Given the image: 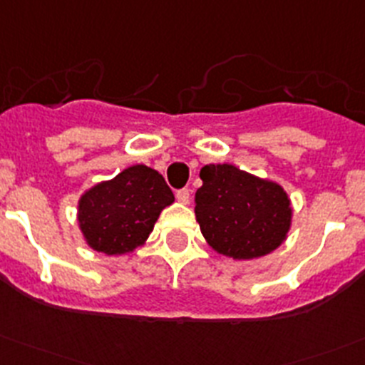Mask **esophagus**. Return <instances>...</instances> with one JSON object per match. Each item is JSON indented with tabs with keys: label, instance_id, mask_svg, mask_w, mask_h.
<instances>
[{
	"label": "esophagus",
	"instance_id": "34e87169",
	"mask_svg": "<svg viewBox=\"0 0 365 365\" xmlns=\"http://www.w3.org/2000/svg\"><path fill=\"white\" fill-rule=\"evenodd\" d=\"M175 199H177V202H180V204H188L190 202V190H186V188L179 190V192L175 193Z\"/></svg>",
	"mask_w": 365,
	"mask_h": 365
}]
</instances>
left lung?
<instances>
[{
  "mask_svg": "<svg viewBox=\"0 0 365 365\" xmlns=\"http://www.w3.org/2000/svg\"><path fill=\"white\" fill-rule=\"evenodd\" d=\"M195 193L200 232L217 251L232 259H255L276 251L292 227V202L276 180L237 168L206 165Z\"/></svg>",
  "mask_w": 365,
  "mask_h": 365,
  "instance_id": "8db88e82",
  "label": "left lung"
}]
</instances>
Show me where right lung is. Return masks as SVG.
Masks as SVG:
<instances>
[{"label": "right lung", "instance_id": "right-lung-1", "mask_svg": "<svg viewBox=\"0 0 365 365\" xmlns=\"http://www.w3.org/2000/svg\"><path fill=\"white\" fill-rule=\"evenodd\" d=\"M173 200L158 170L133 165L82 193L76 222L89 249L107 256L130 255L147 242L161 211Z\"/></svg>", "mask_w": 365, "mask_h": 365}]
</instances>
